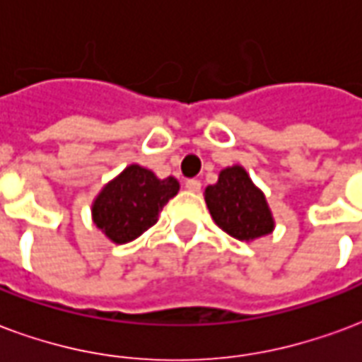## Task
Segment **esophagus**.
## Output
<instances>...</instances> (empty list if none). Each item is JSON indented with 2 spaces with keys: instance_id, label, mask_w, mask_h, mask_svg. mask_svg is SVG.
Returning <instances> with one entry per match:
<instances>
[{
  "instance_id": "1",
  "label": "esophagus",
  "mask_w": 362,
  "mask_h": 362,
  "mask_svg": "<svg viewBox=\"0 0 362 362\" xmlns=\"http://www.w3.org/2000/svg\"><path fill=\"white\" fill-rule=\"evenodd\" d=\"M185 187H187V191L199 192L200 187H202V183H200L199 179H187V183H185Z\"/></svg>"
}]
</instances>
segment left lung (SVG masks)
Returning a JSON list of instances; mask_svg holds the SVG:
<instances>
[{"label":"left lung","instance_id":"obj_1","mask_svg":"<svg viewBox=\"0 0 362 362\" xmlns=\"http://www.w3.org/2000/svg\"><path fill=\"white\" fill-rule=\"evenodd\" d=\"M204 199L214 221L239 241H252L274 229L264 194L252 185L241 165L221 171L218 183L206 187Z\"/></svg>","mask_w":362,"mask_h":362}]
</instances>
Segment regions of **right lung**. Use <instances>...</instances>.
<instances>
[{
    "instance_id": "right-lung-1",
    "label": "right lung",
    "mask_w": 362,
    "mask_h": 362,
    "mask_svg": "<svg viewBox=\"0 0 362 362\" xmlns=\"http://www.w3.org/2000/svg\"><path fill=\"white\" fill-rule=\"evenodd\" d=\"M177 191V179H158L150 170L129 165L98 194L92 218L113 243H129L154 226Z\"/></svg>"
}]
</instances>
